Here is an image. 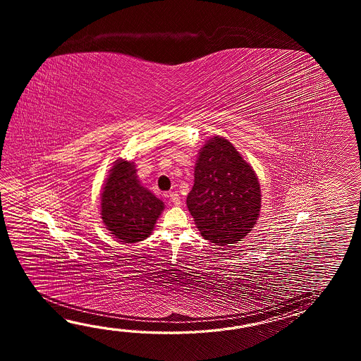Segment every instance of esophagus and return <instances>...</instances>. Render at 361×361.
Returning <instances> with one entry per match:
<instances>
[{
    "instance_id": "obj_1",
    "label": "esophagus",
    "mask_w": 361,
    "mask_h": 361,
    "mask_svg": "<svg viewBox=\"0 0 361 361\" xmlns=\"http://www.w3.org/2000/svg\"><path fill=\"white\" fill-rule=\"evenodd\" d=\"M170 201L174 204V205H180V197L178 195L177 192H171L169 195Z\"/></svg>"
}]
</instances>
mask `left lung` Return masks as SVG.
Masks as SVG:
<instances>
[{"label":"left lung","instance_id":"8db88e82","mask_svg":"<svg viewBox=\"0 0 361 361\" xmlns=\"http://www.w3.org/2000/svg\"><path fill=\"white\" fill-rule=\"evenodd\" d=\"M187 207L201 235L227 246L246 236L261 210V187L252 166L227 139L214 137L201 148Z\"/></svg>","mask_w":361,"mask_h":361}]
</instances>
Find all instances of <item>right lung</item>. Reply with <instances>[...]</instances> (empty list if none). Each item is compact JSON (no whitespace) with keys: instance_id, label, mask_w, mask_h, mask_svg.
Segmentation results:
<instances>
[{"instance_id":"obj_1","label":"right lung","mask_w":361,"mask_h":361,"mask_svg":"<svg viewBox=\"0 0 361 361\" xmlns=\"http://www.w3.org/2000/svg\"><path fill=\"white\" fill-rule=\"evenodd\" d=\"M100 215L121 243H137L151 235L164 210V202L145 188L134 162L115 161L102 192Z\"/></svg>"}]
</instances>
